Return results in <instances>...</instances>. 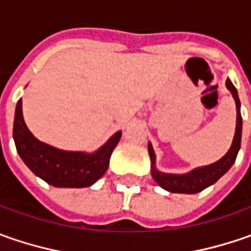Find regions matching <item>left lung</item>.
Listing matches in <instances>:
<instances>
[{"label":"left lung","mask_w":251,"mask_h":251,"mask_svg":"<svg viewBox=\"0 0 251 251\" xmlns=\"http://www.w3.org/2000/svg\"><path fill=\"white\" fill-rule=\"evenodd\" d=\"M226 88L230 91L235 103H236V131H235V137L233 142L230 145V148L226 152V155L224 158L212 163L208 166L197 168L191 172H188L186 175H170V173H163L159 172L155 166V151L152 148L151 142L148 144V152L151 156V163H152V177L159 184L160 187L168 190L170 193H181V194H196L202 191L204 188L209 187L211 184H214L217 180L222 177L226 173L229 169L232 168V165L235 163L237 156V152L240 150V141H242V114H240V100L237 96L236 88L233 86V83L230 82V79H226Z\"/></svg>","instance_id":"left-lung-1"}]
</instances>
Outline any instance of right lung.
I'll use <instances>...</instances> for the list:
<instances>
[{
    "mask_svg": "<svg viewBox=\"0 0 251 251\" xmlns=\"http://www.w3.org/2000/svg\"><path fill=\"white\" fill-rule=\"evenodd\" d=\"M120 138L121 131H117L93 153L57 150L34 138L26 127L21 99L15 109L14 141L16 151L36 176L54 187L81 188L96 183L109 168L111 152Z\"/></svg>",
    "mask_w": 251,
    "mask_h": 251,
    "instance_id": "1",
    "label": "right lung"
}]
</instances>
